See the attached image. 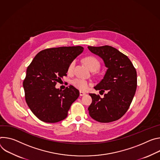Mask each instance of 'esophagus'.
<instances>
[{"label": "esophagus", "instance_id": "34e87169", "mask_svg": "<svg viewBox=\"0 0 160 160\" xmlns=\"http://www.w3.org/2000/svg\"><path fill=\"white\" fill-rule=\"evenodd\" d=\"M79 95H80V96H84V95H86V93H84V92H83L80 91V92H79Z\"/></svg>", "mask_w": 160, "mask_h": 160}]
</instances>
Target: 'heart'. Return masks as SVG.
<instances>
[{
    "label": "heart",
    "instance_id": "b5f03b06",
    "mask_svg": "<svg viewBox=\"0 0 160 160\" xmlns=\"http://www.w3.org/2000/svg\"><path fill=\"white\" fill-rule=\"evenodd\" d=\"M84 62L86 65V66L89 68L92 71H95L98 70V68L100 67V62L97 58H96L94 57L90 56L87 57L84 59ZM76 64V61L74 60L70 63L68 67V72H72L74 66ZM73 85L77 88L78 89L81 90V91H86L88 90V87H89V82L87 81L81 79V78H76L72 81Z\"/></svg>",
    "mask_w": 160,
    "mask_h": 160
}]
</instances>
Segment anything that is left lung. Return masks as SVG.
Returning <instances> with one entry per match:
<instances>
[{
	"label": "left lung",
	"instance_id": "1",
	"mask_svg": "<svg viewBox=\"0 0 160 160\" xmlns=\"http://www.w3.org/2000/svg\"><path fill=\"white\" fill-rule=\"evenodd\" d=\"M100 57L108 68L101 81L94 87L104 93H90L92 102L88 108L90 116L100 122L116 121L125 114L132 102L137 89V72L127 56L110 46H88Z\"/></svg>",
	"mask_w": 160,
	"mask_h": 160
}]
</instances>
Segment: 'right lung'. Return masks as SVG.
Segmentation results:
<instances>
[{
    "label": "right lung",
    "instance_id": "1",
    "mask_svg": "<svg viewBox=\"0 0 160 160\" xmlns=\"http://www.w3.org/2000/svg\"><path fill=\"white\" fill-rule=\"evenodd\" d=\"M83 50L79 46L46 49L38 52L27 67L23 82L25 100L41 121L53 123L67 117L79 92L71 85L64 90L55 85L67 76L68 65Z\"/></svg>",
    "mask_w": 160,
    "mask_h": 160
}]
</instances>
